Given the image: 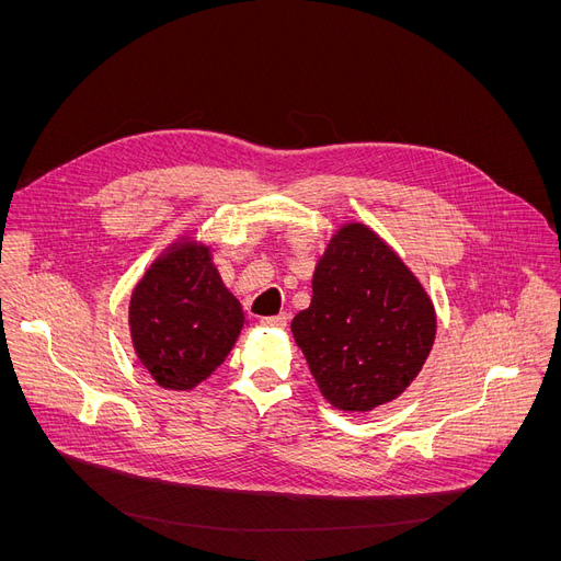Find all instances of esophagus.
<instances>
[{"instance_id":"obj_1","label":"esophagus","mask_w":561,"mask_h":561,"mask_svg":"<svg viewBox=\"0 0 561 561\" xmlns=\"http://www.w3.org/2000/svg\"><path fill=\"white\" fill-rule=\"evenodd\" d=\"M286 322H288V316H286V313L261 318V325H265V328H273V330H282V328H286Z\"/></svg>"}]
</instances>
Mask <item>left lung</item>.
Listing matches in <instances>:
<instances>
[{
    "label": "left lung",
    "mask_w": 561,
    "mask_h": 561,
    "mask_svg": "<svg viewBox=\"0 0 561 561\" xmlns=\"http://www.w3.org/2000/svg\"><path fill=\"white\" fill-rule=\"evenodd\" d=\"M311 305L290 322L320 393L343 411L396 400L436 334L430 296L402 259L362 225H343L320 256Z\"/></svg>",
    "instance_id": "left-lung-1"
}]
</instances>
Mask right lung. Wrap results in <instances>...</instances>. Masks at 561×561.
<instances>
[{
    "mask_svg": "<svg viewBox=\"0 0 561 561\" xmlns=\"http://www.w3.org/2000/svg\"><path fill=\"white\" fill-rule=\"evenodd\" d=\"M245 322L211 248L172 243L136 284L129 332L138 362L168 391H191L225 362Z\"/></svg>",
    "mask_w": 561,
    "mask_h": 561,
    "instance_id": "add662e5",
    "label": "right lung"
}]
</instances>
